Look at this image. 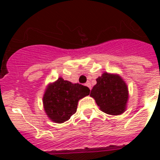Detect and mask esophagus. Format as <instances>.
I'll list each match as a JSON object with an SVG mask.
<instances>
[{"mask_svg":"<svg viewBox=\"0 0 160 160\" xmlns=\"http://www.w3.org/2000/svg\"><path fill=\"white\" fill-rule=\"evenodd\" d=\"M85 85L90 88V90H91V84H90V82H89V81H88V82H86L85 83Z\"/></svg>","mask_w":160,"mask_h":160,"instance_id":"34e87169","label":"esophagus"}]
</instances>
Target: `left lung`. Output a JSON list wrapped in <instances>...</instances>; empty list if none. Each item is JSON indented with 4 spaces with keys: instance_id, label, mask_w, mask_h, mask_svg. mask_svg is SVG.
<instances>
[{
    "instance_id": "left-lung-1",
    "label": "left lung",
    "mask_w": 160,
    "mask_h": 160,
    "mask_svg": "<svg viewBox=\"0 0 160 160\" xmlns=\"http://www.w3.org/2000/svg\"><path fill=\"white\" fill-rule=\"evenodd\" d=\"M90 96L95 99L100 110L108 114L119 115L126 109L129 98L128 87L118 75L105 72L96 79Z\"/></svg>"
}]
</instances>
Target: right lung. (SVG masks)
Instances as JSON below:
<instances>
[{
	"label": "right lung",
	"mask_w": 160,
	"mask_h": 160,
	"mask_svg": "<svg viewBox=\"0 0 160 160\" xmlns=\"http://www.w3.org/2000/svg\"><path fill=\"white\" fill-rule=\"evenodd\" d=\"M90 91L87 86L60 77L46 88L43 96L45 111L52 121L64 123L76 112L78 101L90 95Z\"/></svg>",
	"instance_id": "obj_1"
}]
</instances>
